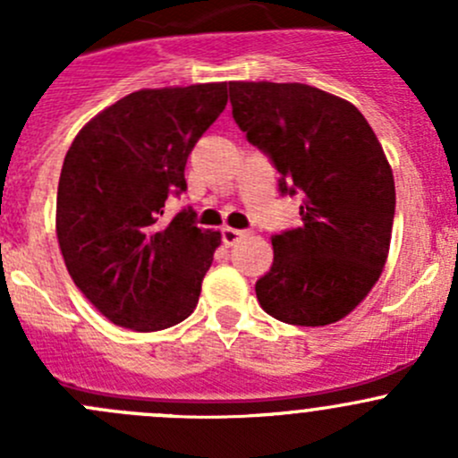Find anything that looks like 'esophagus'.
I'll return each instance as SVG.
<instances>
[{
    "mask_svg": "<svg viewBox=\"0 0 458 458\" xmlns=\"http://www.w3.org/2000/svg\"><path fill=\"white\" fill-rule=\"evenodd\" d=\"M243 230H237V228H230V225H225V228H221V242H224V246H234V243L239 242V239L243 237Z\"/></svg>",
    "mask_w": 458,
    "mask_h": 458,
    "instance_id": "1",
    "label": "esophagus"
}]
</instances>
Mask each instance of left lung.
<instances>
[{
  "mask_svg": "<svg viewBox=\"0 0 458 458\" xmlns=\"http://www.w3.org/2000/svg\"><path fill=\"white\" fill-rule=\"evenodd\" d=\"M230 104L248 141L275 164L281 195H301V225L272 237L259 306L293 326L341 321L390 252L394 177L381 143L350 101L315 86L230 81Z\"/></svg>",
  "mask_w": 458,
  "mask_h": 458,
  "instance_id": "8db88e82",
  "label": "left lung"
}]
</instances>
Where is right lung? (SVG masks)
<instances>
[{
	"label": "right lung",
	"mask_w": 458,
	"mask_h": 458,
	"mask_svg": "<svg viewBox=\"0 0 458 458\" xmlns=\"http://www.w3.org/2000/svg\"><path fill=\"white\" fill-rule=\"evenodd\" d=\"M225 81L143 88L92 117L75 137L57 188V242L77 288L114 326L155 332L192 315L221 233L188 208V155L228 104Z\"/></svg>",
	"instance_id": "add662e5"
}]
</instances>
